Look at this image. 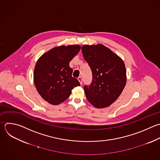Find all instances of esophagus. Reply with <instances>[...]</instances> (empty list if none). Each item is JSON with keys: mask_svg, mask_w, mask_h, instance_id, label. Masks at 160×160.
<instances>
[{"mask_svg": "<svg viewBox=\"0 0 160 160\" xmlns=\"http://www.w3.org/2000/svg\"><path fill=\"white\" fill-rule=\"evenodd\" d=\"M78 81H79L80 84L82 85V78H81V77H79V78H78Z\"/></svg>", "mask_w": 160, "mask_h": 160, "instance_id": "34e87169", "label": "esophagus"}]
</instances>
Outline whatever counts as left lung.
Wrapping results in <instances>:
<instances>
[{
	"instance_id": "1",
	"label": "left lung",
	"mask_w": 160,
	"mask_h": 160,
	"mask_svg": "<svg viewBox=\"0 0 160 160\" xmlns=\"http://www.w3.org/2000/svg\"><path fill=\"white\" fill-rule=\"evenodd\" d=\"M83 57L92 74V81L84 91L88 101L96 108L110 106L120 96L126 83V71L122 59L101 44L84 45Z\"/></svg>"
}]
</instances>
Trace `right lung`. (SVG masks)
I'll return each instance as SVG.
<instances>
[{
    "label": "right lung",
    "mask_w": 160,
    "mask_h": 160,
    "mask_svg": "<svg viewBox=\"0 0 160 160\" xmlns=\"http://www.w3.org/2000/svg\"><path fill=\"white\" fill-rule=\"evenodd\" d=\"M78 44L55 47L38 60L34 71V82L41 96L48 102L58 105L66 100L74 87L80 86L72 77L69 62L79 52Z\"/></svg>",
    "instance_id": "add662e5"
}]
</instances>
